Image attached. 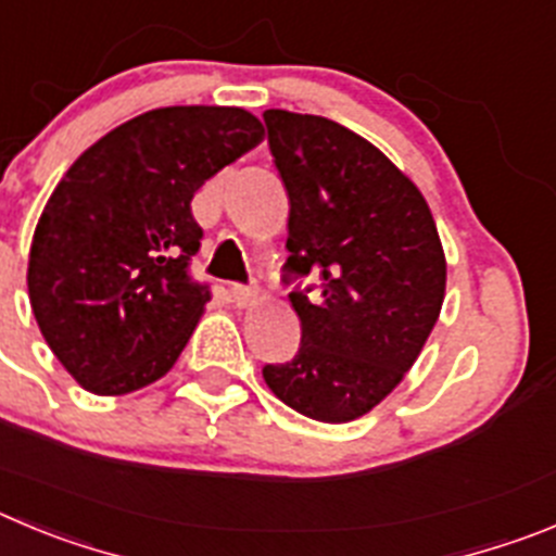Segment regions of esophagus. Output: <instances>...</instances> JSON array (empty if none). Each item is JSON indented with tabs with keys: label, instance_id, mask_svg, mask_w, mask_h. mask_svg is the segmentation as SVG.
Segmentation results:
<instances>
[{
	"label": "esophagus",
	"instance_id": "34e87169",
	"mask_svg": "<svg viewBox=\"0 0 556 556\" xmlns=\"http://www.w3.org/2000/svg\"><path fill=\"white\" fill-rule=\"evenodd\" d=\"M231 300L237 308H248V305L256 303V292L248 287H231Z\"/></svg>",
	"mask_w": 556,
	"mask_h": 556
}]
</instances>
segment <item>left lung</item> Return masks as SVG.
I'll return each instance as SVG.
<instances>
[{"label": "left lung", "mask_w": 556, "mask_h": 556, "mask_svg": "<svg viewBox=\"0 0 556 556\" xmlns=\"http://www.w3.org/2000/svg\"><path fill=\"white\" fill-rule=\"evenodd\" d=\"M289 195L287 281L300 350L264 383L308 419L344 425L380 405L421 355L444 305L446 256L419 187L336 121L264 112Z\"/></svg>", "instance_id": "left-lung-1"}]
</instances>
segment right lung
Instances as JSON below:
<instances>
[{
	"mask_svg": "<svg viewBox=\"0 0 556 556\" xmlns=\"http://www.w3.org/2000/svg\"><path fill=\"white\" fill-rule=\"evenodd\" d=\"M264 140L242 106H160L115 126L65 170L33 233L35 323L71 378L121 396L165 378L208 303L187 275L192 198Z\"/></svg>",
	"mask_w": 556,
	"mask_h": 556,
	"instance_id": "1",
	"label": "right lung"
}]
</instances>
